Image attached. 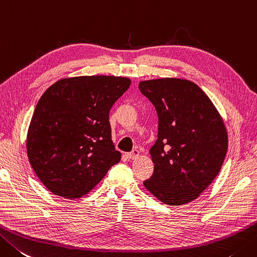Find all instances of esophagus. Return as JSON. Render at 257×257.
I'll list each match as a JSON object with an SVG mask.
<instances>
[{"label": "esophagus", "instance_id": "esophagus-1", "mask_svg": "<svg viewBox=\"0 0 257 257\" xmlns=\"http://www.w3.org/2000/svg\"><path fill=\"white\" fill-rule=\"evenodd\" d=\"M140 155V152L138 149H134L132 153H128V154H125V156H127V158L128 159H136L138 157V156Z\"/></svg>", "mask_w": 257, "mask_h": 257}]
</instances>
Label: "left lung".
Here are the masks:
<instances>
[{
	"mask_svg": "<svg viewBox=\"0 0 257 257\" xmlns=\"http://www.w3.org/2000/svg\"><path fill=\"white\" fill-rule=\"evenodd\" d=\"M139 90L158 114V139L149 152L154 174L144 186L164 204L193 202L222 168L228 146L223 119L189 80H146Z\"/></svg>",
	"mask_w": 257,
	"mask_h": 257,
	"instance_id": "8db88e82",
	"label": "left lung"
}]
</instances>
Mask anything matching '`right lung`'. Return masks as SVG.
Segmentation results:
<instances>
[{
	"instance_id": "obj_1",
	"label": "right lung",
	"mask_w": 257,
	"mask_h": 257,
	"mask_svg": "<svg viewBox=\"0 0 257 257\" xmlns=\"http://www.w3.org/2000/svg\"><path fill=\"white\" fill-rule=\"evenodd\" d=\"M130 83L114 75L64 78L40 98L29 125L27 152L34 173L52 194L81 198L120 162L109 112Z\"/></svg>"
}]
</instances>
